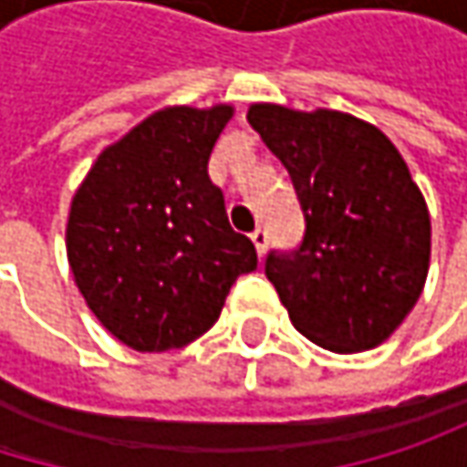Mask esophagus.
Wrapping results in <instances>:
<instances>
[{
  "label": "esophagus",
  "mask_w": 467,
  "mask_h": 467,
  "mask_svg": "<svg viewBox=\"0 0 467 467\" xmlns=\"http://www.w3.org/2000/svg\"><path fill=\"white\" fill-rule=\"evenodd\" d=\"M251 243H254L256 254H259V256H265V251H267V233H265L262 227H256V230L251 233Z\"/></svg>",
  "instance_id": "1"
}]
</instances>
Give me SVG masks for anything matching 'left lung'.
<instances>
[{
	"instance_id": "obj_1",
	"label": "left lung",
	"mask_w": 467,
	"mask_h": 467,
	"mask_svg": "<svg viewBox=\"0 0 467 467\" xmlns=\"http://www.w3.org/2000/svg\"><path fill=\"white\" fill-rule=\"evenodd\" d=\"M286 167L306 234L265 273L292 325L335 354L384 343L417 306L430 267V213L406 159L373 124L340 110L248 108Z\"/></svg>"
}]
</instances>
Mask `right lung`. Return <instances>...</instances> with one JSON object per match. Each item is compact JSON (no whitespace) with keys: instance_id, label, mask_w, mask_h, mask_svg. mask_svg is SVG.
Segmentation results:
<instances>
[{"instance_id":"add662e5","label":"right lung","mask_w":467,"mask_h":467,"mask_svg":"<svg viewBox=\"0 0 467 467\" xmlns=\"http://www.w3.org/2000/svg\"><path fill=\"white\" fill-rule=\"evenodd\" d=\"M233 105L156 110L108 145L67 219L75 284L113 337L135 351L183 348L216 325L256 248L234 233L208 178Z\"/></svg>"}]
</instances>
